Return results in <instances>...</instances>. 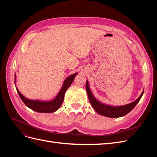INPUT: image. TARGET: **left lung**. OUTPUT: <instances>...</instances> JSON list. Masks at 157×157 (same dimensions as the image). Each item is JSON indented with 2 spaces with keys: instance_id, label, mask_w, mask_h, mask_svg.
Listing matches in <instances>:
<instances>
[{
  "instance_id": "1",
  "label": "left lung",
  "mask_w": 157,
  "mask_h": 157,
  "mask_svg": "<svg viewBox=\"0 0 157 157\" xmlns=\"http://www.w3.org/2000/svg\"><path fill=\"white\" fill-rule=\"evenodd\" d=\"M86 89L90 103L94 109V110L99 114H100L101 115L111 118H118L127 115L128 113H130L136 107L137 103L140 101V99L144 94L143 92L141 94V96L135 101L128 104L126 105L121 107H113L104 105V104L96 100V98L92 95L91 91H90L88 81L86 82Z\"/></svg>"
}]
</instances>
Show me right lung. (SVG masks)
<instances>
[{"label":"right lung","mask_w":157,"mask_h":157,"mask_svg":"<svg viewBox=\"0 0 157 157\" xmlns=\"http://www.w3.org/2000/svg\"><path fill=\"white\" fill-rule=\"evenodd\" d=\"M77 73H75L70 77H67L63 83V86L61 89L60 92L58 94V96L54 99L50 101H35L30 100L29 99H27L20 92V91L16 88L17 92L20 96V98L23 102L25 103V105L29 108L31 109L32 110L39 112V113H53L60 107L61 105L62 104L64 99V95L66 90L70 86V85L72 84L75 76ZM15 82H16V75H15Z\"/></svg>","instance_id":"right-lung-1"}]
</instances>
